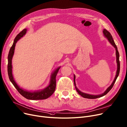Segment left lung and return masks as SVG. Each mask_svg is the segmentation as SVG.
<instances>
[{
    "label": "left lung",
    "instance_id": "obj_1",
    "mask_svg": "<svg viewBox=\"0 0 127 127\" xmlns=\"http://www.w3.org/2000/svg\"><path fill=\"white\" fill-rule=\"evenodd\" d=\"M103 33H104V36L108 40L109 42L113 46V47L115 48V50H116V63H117V71H116V74L115 75V79L114 80V81H113L112 83L111 84V85L102 94H100L99 95H89V94H85V93H83L82 92H81V91H80L78 88L76 86V84H75V75L74 74V79H73V81H74V86L76 89V90L78 92V94L81 95L82 97H84V98H89V99H95V98H97L98 97H102L104 95H105L106 94H107V93L109 92V91L113 87L114 84L118 77V76L119 75L120 73V60H119V58H120V55H119V53L118 52V50H117V46L115 43V42L113 39L112 36L111 35V33H110L107 30H106V29H104L103 31Z\"/></svg>",
    "mask_w": 127,
    "mask_h": 127
}]
</instances>
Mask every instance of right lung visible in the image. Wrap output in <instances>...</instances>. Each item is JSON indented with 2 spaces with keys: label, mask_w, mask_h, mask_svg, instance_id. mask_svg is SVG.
Returning a JSON list of instances; mask_svg holds the SVG:
<instances>
[{
  "label": "right lung",
  "mask_w": 127,
  "mask_h": 127,
  "mask_svg": "<svg viewBox=\"0 0 127 127\" xmlns=\"http://www.w3.org/2000/svg\"><path fill=\"white\" fill-rule=\"evenodd\" d=\"M27 32V29H25L23 30L21 32H20L15 37L13 44L11 47L9 53L8 55V65H7V72L8 78L10 81L13 84V85L16 88V89L17 90V91L19 92V94L22 95L23 97L26 98L28 99H32V100H39V99H46L49 96H51L54 91H55L56 86V76L59 71V69H60V67H59L57 68L51 74V77H50V80L49 82V84L47 87L44 88L43 90L36 91L34 92L29 91L23 90L17 84L16 82L15 81L13 74H12V58L14 54V50L15 47L16 45V43L21 38H22L23 36L25 35Z\"/></svg>",
  "instance_id": "1"
}]
</instances>
